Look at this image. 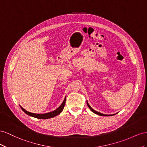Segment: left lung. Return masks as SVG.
Instances as JSON below:
<instances>
[{
	"instance_id": "1",
	"label": "left lung",
	"mask_w": 147,
	"mask_h": 147,
	"mask_svg": "<svg viewBox=\"0 0 147 147\" xmlns=\"http://www.w3.org/2000/svg\"><path fill=\"white\" fill-rule=\"evenodd\" d=\"M87 106H88V107H89V108H90V110L93 112V113H94L95 114H97V115H100V116H113V115H116V114H113V115H105V114H103V113H100V112H98V111H95V110H94L93 108H92L90 106V105L89 104V103H88V102L87 101Z\"/></svg>"
}]
</instances>
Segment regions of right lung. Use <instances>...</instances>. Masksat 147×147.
Instances as JSON below:
<instances>
[{
    "label": "right lung",
    "instance_id": "1",
    "mask_svg": "<svg viewBox=\"0 0 147 147\" xmlns=\"http://www.w3.org/2000/svg\"><path fill=\"white\" fill-rule=\"evenodd\" d=\"M65 102H66V97L63 100V102L61 104V105L58 107V108H57L55 110H54L53 111L51 112H49V113H43V114H37V113H31L29 111H26V110H24V109L22 107H21V108H22V110L26 113V115L32 116V117H34V118H37V119H49V118H53V117H55L57 115H58L59 114L61 113V111H63L65 107Z\"/></svg>",
    "mask_w": 147,
    "mask_h": 147
}]
</instances>
